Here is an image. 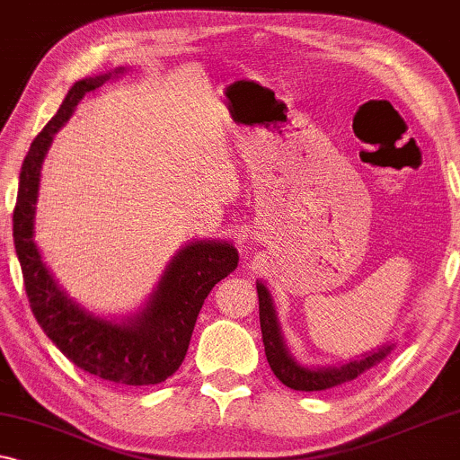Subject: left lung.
<instances>
[{
	"mask_svg": "<svg viewBox=\"0 0 460 460\" xmlns=\"http://www.w3.org/2000/svg\"><path fill=\"white\" fill-rule=\"evenodd\" d=\"M257 297H260V323H261V339L263 348H266V358L270 368L274 370V375L279 376L280 383H285L287 387L295 389V392H320V389L335 387L339 383L356 379L358 375H362L364 370L375 367L376 362H381L389 351L392 345L370 354L358 362H349L345 367L339 368H305L301 364L295 362V358L287 351V345L282 341L279 320H276V312L270 299L268 288L257 282Z\"/></svg>",
	"mask_w": 460,
	"mask_h": 460,
	"instance_id": "1",
	"label": "left lung"
}]
</instances>
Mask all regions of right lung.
Returning a JSON list of instances; mask_svg holds the SVG:
<instances>
[{
	"label": "right lung",
	"instance_id": "add662e5",
	"mask_svg": "<svg viewBox=\"0 0 460 460\" xmlns=\"http://www.w3.org/2000/svg\"><path fill=\"white\" fill-rule=\"evenodd\" d=\"M115 73L77 81L58 112L31 142L18 181L12 232L31 310L56 348L75 367L104 381L131 387L156 385L180 368L205 297L238 266L236 249L228 243L209 241L188 244L169 263L146 310L129 323L115 324L92 316L66 297L48 272L33 241L40 172L52 137L68 121L79 100Z\"/></svg>",
	"mask_w": 460,
	"mask_h": 460
}]
</instances>
